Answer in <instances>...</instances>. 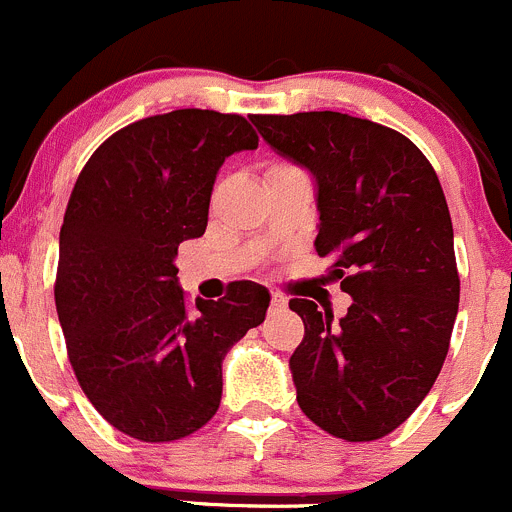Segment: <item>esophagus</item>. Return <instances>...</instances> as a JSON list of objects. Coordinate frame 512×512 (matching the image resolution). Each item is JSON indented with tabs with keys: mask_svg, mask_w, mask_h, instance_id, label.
Wrapping results in <instances>:
<instances>
[{
	"mask_svg": "<svg viewBox=\"0 0 512 512\" xmlns=\"http://www.w3.org/2000/svg\"><path fill=\"white\" fill-rule=\"evenodd\" d=\"M271 308L273 311H281V308H286V298H283L281 293H271Z\"/></svg>",
	"mask_w": 512,
	"mask_h": 512,
	"instance_id": "1",
	"label": "esophagus"
}]
</instances>
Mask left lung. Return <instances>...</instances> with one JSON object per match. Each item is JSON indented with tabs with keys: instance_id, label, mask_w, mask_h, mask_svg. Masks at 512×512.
<instances>
[{
	"instance_id": "1",
	"label": "left lung",
	"mask_w": 512,
	"mask_h": 512,
	"mask_svg": "<svg viewBox=\"0 0 512 512\" xmlns=\"http://www.w3.org/2000/svg\"><path fill=\"white\" fill-rule=\"evenodd\" d=\"M266 144L318 186V256L351 293L341 321L291 298L303 341L291 356L301 411L348 443L396 430L433 388L458 316L453 224L430 161L411 139L338 111L256 114Z\"/></svg>"
}]
</instances>
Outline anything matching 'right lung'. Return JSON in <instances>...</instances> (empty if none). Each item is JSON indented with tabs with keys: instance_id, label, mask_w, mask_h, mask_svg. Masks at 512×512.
I'll return each mask as SVG.
<instances>
[{
	"instance_id": "right-lung-1",
	"label": "right lung",
	"mask_w": 512,
	"mask_h": 512,
	"mask_svg": "<svg viewBox=\"0 0 512 512\" xmlns=\"http://www.w3.org/2000/svg\"><path fill=\"white\" fill-rule=\"evenodd\" d=\"M256 146L241 114L176 109L111 134L74 184L59 234V323L91 406L131 438L169 443L206 426L224 356L266 318L271 296L251 281L191 308L174 263L181 241L204 236L226 156Z\"/></svg>"
}]
</instances>
